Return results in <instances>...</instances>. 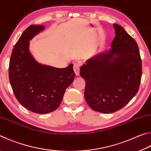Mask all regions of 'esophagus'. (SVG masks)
<instances>
[{
	"mask_svg": "<svg viewBox=\"0 0 151 151\" xmlns=\"http://www.w3.org/2000/svg\"><path fill=\"white\" fill-rule=\"evenodd\" d=\"M80 66L81 65L78 63H74L73 69L75 73V75L76 76L79 75V73H80Z\"/></svg>",
	"mask_w": 151,
	"mask_h": 151,
	"instance_id": "1",
	"label": "esophagus"
}]
</instances>
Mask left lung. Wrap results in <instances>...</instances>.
Instances as JSON below:
<instances>
[{"instance_id":"left-lung-1","label":"left lung","mask_w":151,"mask_h":151,"mask_svg":"<svg viewBox=\"0 0 151 151\" xmlns=\"http://www.w3.org/2000/svg\"><path fill=\"white\" fill-rule=\"evenodd\" d=\"M111 49L86 61L80 68L86 82L84 98L94 111L113 113L123 108L137 93L142 63L135 40L118 24Z\"/></svg>"}]
</instances>
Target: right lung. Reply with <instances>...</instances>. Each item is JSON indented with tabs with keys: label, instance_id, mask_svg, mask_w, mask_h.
Returning a JSON list of instances; mask_svg holds the SVG:
<instances>
[{
	"label": "right lung",
	"instance_id": "right-lung-1",
	"mask_svg": "<svg viewBox=\"0 0 151 151\" xmlns=\"http://www.w3.org/2000/svg\"><path fill=\"white\" fill-rule=\"evenodd\" d=\"M31 25L14 45L9 63V80L16 99L34 113L44 114L55 110L65 92L75 77L73 65L55 68L39 63L29 52V40L44 29Z\"/></svg>",
	"mask_w": 151,
	"mask_h": 151
}]
</instances>
